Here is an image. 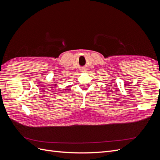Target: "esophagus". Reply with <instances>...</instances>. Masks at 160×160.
Listing matches in <instances>:
<instances>
[{
	"mask_svg": "<svg viewBox=\"0 0 160 160\" xmlns=\"http://www.w3.org/2000/svg\"><path fill=\"white\" fill-rule=\"evenodd\" d=\"M85 69H84V68H83V69H82V70H81V71H82V72H84V71H85Z\"/></svg>",
	"mask_w": 160,
	"mask_h": 160,
	"instance_id": "obj_1",
	"label": "esophagus"
}]
</instances>
